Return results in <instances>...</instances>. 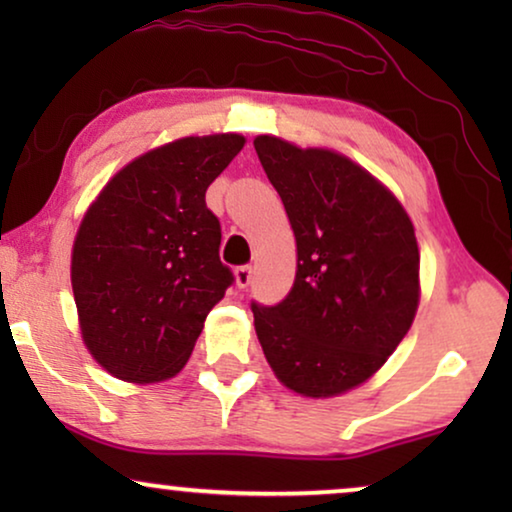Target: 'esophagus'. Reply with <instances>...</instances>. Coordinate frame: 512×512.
<instances>
[{
  "label": "esophagus",
  "instance_id": "34e87169",
  "mask_svg": "<svg viewBox=\"0 0 512 512\" xmlns=\"http://www.w3.org/2000/svg\"><path fill=\"white\" fill-rule=\"evenodd\" d=\"M251 272H254V270H251V265H240V268L235 270L237 286H242V289H244V286H249L251 284Z\"/></svg>",
  "mask_w": 512,
  "mask_h": 512
}]
</instances>
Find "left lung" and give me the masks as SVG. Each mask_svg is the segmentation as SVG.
Listing matches in <instances>:
<instances>
[{"mask_svg":"<svg viewBox=\"0 0 512 512\" xmlns=\"http://www.w3.org/2000/svg\"><path fill=\"white\" fill-rule=\"evenodd\" d=\"M289 214L298 270L282 303H251L258 342L279 382L335 396L394 354L419 303L415 228L380 181L340 153L254 139Z\"/></svg>","mask_w":512,"mask_h":512,"instance_id":"8db88e82","label":"left lung"}]
</instances>
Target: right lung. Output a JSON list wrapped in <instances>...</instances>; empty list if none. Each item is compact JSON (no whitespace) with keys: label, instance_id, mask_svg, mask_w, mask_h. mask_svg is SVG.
Returning a JSON list of instances; mask_svg holds the SVG:
<instances>
[{"label":"right lung","instance_id":"1","mask_svg":"<svg viewBox=\"0 0 512 512\" xmlns=\"http://www.w3.org/2000/svg\"><path fill=\"white\" fill-rule=\"evenodd\" d=\"M242 146L240 135H209L153 149L125 165L83 216L72 254L81 335L118 380L177 375L235 282L205 193Z\"/></svg>","mask_w":512,"mask_h":512}]
</instances>
